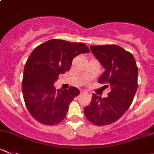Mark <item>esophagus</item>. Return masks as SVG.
<instances>
[{"instance_id": "esophagus-1", "label": "esophagus", "mask_w": 154, "mask_h": 154, "mask_svg": "<svg viewBox=\"0 0 154 154\" xmlns=\"http://www.w3.org/2000/svg\"><path fill=\"white\" fill-rule=\"evenodd\" d=\"M81 93L82 94H87V95H91V94H92L90 92H83H83H81Z\"/></svg>"}]
</instances>
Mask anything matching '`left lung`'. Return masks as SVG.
I'll use <instances>...</instances> for the list:
<instances>
[{"instance_id": "left-lung-1", "label": "left lung", "mask_w": 154, "mask_h": 154, "mask_svg": "<svg viewBox=\"0 0 154 154\" xmlns=\"http://www.w3.org/2000/svg\"><path fill=\"white\" fill-rule=\"evenodd\" d=\"M90 50L105 68L98 83L109 85L110 92L103 98L92 94L83 111L91 123L105 126L118 120L130 107L138 88V70L132 53L120 46H91Z\"/></svg>"}]
</instances>
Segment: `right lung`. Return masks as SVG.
Instances as JSON below:
<instances>
[{
  "label": "right lung",
  "instance_id": "right-lung-1",
  "mask_svg": "<svg viewBox=\"0 0 154 154\" xmlns=\"http://www.w3.org/2000/svg\"><path fill=\"white\" fill-rule=\"evenodd\" d=\"M89 50L82 43L53 39L36 47L24 68L22 94L27 109L37 122L48 126L65 119L68 107L80 94L77 88H54L59 75L70 70L74 57Z\"/></svg>",
  "mask_w": 154,
  "mask_h": 154
}]
</instances>
